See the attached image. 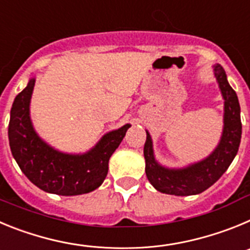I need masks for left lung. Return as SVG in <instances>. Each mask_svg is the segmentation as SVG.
Returning <instances> with one entry per match:
<instances>
[{"label": "left lung", "instance_id": "left-lung-1", "mask_svg": "<svg viewBox=\"0 0 250 250\" xmlns=\"http://www.w3.org/2000/svg\"><path fill=\"white\" fill-rule=\"evenodd\" d=\"M213 70L224 99V126L219 144L210 155L184 167H164L155 159L151 136L146 130L144 145L145 173L150 184L160 193L178 196L203 193L227 171L237 155L242 138L239 101L235 91L229 85L224 68L216 63L213 66Z\"/></svg>", "mask_w": 250, "mask_h": 250}]
</instances>
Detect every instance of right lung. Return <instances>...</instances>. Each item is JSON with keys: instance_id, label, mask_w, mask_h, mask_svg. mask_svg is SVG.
Returning <instances> with one entry per match:
<instances>
[{"instance_id": "add662e5", "label": "right lung", "mask_w": 250, "mask_h": 250, "mask_svg": "<svg viewBox=\"0 0 250 250\" xmlns=\"http://www.w3.org/2000/svg\"><path fill=\"white\" fill-rule=\"evenodd\" d=\"M35 81V76L31 77L11 107L8 139L20 169L32 184L46 193L70 196L98 189L107 175L110 158L131 125L126 124L105 134L83 154L60 151L40 138L31 121L30 104Z\"/></svg>"}]
</instances>
